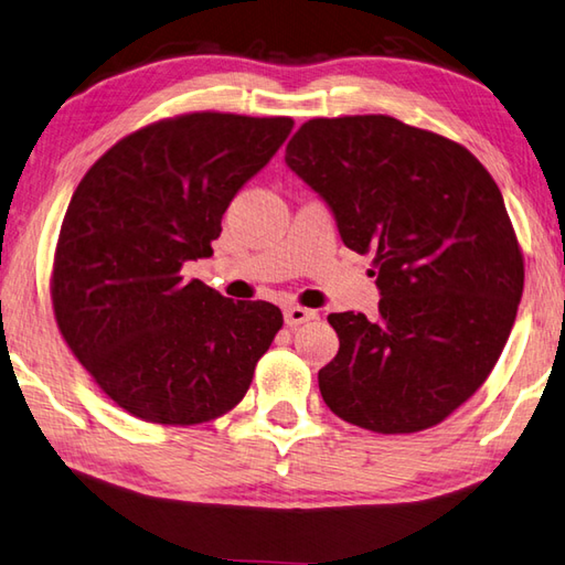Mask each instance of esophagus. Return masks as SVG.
I'll list each match as a JSON object with an SVG mask.
<instances>
[{
	"instance_id": "esophagus-1",
	"label": "esophagus",
	"mask_w": 565,
	"mask_h": 565,
	"mask_svg": "<svg viewBox=\"0 0 565 565\" xmlns=\"http://www.w3.org/2000/svg\"><path fill=\"white\" fill-rule=\"evenodd\" d=\"M318 313L311 311V308H303V306H289L284 311V320L289 328H298L301 323H308V320H316Z\"/></svg>"
}]
</instances>
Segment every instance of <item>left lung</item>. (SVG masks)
Instances as JSON below:
<instances>
[{
    "instance_id": "left-lung-1",
    "label": "left lung",
    "mask_w": 565,
    "mask_h": 565,
    "mask_svg": "<svg viewBox=\"0 0 565 565\" xmlns=\"http://www.w3.org/2000/svg\"><path fill=\"white\" fill-rule=\"evenodd\" d=\"M286 166L374 252L380 316L330 313L318 372L330 412L377 434L444 422L488 380L512 333L524 262L504 198L472 153L386 115L308 119Z\"/></svg>"
}]
</instances>
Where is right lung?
I'll use <instances>...</instances> for the list:
<instances>
[{
  "mask_svg": "<svg viewBox=\"0 0 565 565\" xmlns=\"http://www.w3.org/2000/svg\"><path fill=\"white\" fill-rule=\"evenodd\" d=\"M289 117L193 113L125 137L85 173L53 262L58 328L109 399L151 424L230 412L284 323L267 301L185 281L232 198L291 135Z\"/></svg>",
  "mask_w": 565,
  "mask_h": 565,
  "instance_id": "right-lung-1",
  "label": "right lung"
}]
</instances>
